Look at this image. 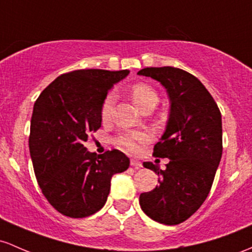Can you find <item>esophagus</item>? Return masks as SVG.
<instances>
[{"label":"esophagus","instance_id":"esophagus-1","mask_svg":"<svg viewBox=\"0 0 252 252\" xmlns=\"http://www.w3.org/2000/svg\"><path fill=\"white\" fill-rule=\"evenodd\" d=\"M130 165L134 168H136V170H139V168L142 167V164H141V161H139V160H136V159H131L130 160Z\"/></svg>","mask_w":252,"mask_h":252}]
</instances>
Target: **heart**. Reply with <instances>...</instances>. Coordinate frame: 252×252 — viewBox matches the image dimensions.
Here are the masks:
<instances>
[{"mask_svg": "<svg viewBox=\"0 0 252 252\" xmlns=\"http://www.w3.org/2000/svg\"><path fill=\"white\" fill-rule=\"evenodd\" d=\"M131 96L134 99L135 104L143 110L149 105L156 106L158 100V94L153 87L147 84H135L131 87ZM116 101V95L113 92H110L109 94L104 98L103 104H101L100 113L103 120H107L111 116L113 105ZM149 140V132L146 130H135L129 131L126 134H122L116 139V143L122 148L126 149L129 152H136L142 143L147 142Z\"/></svg>", "mask_w": 252, "mask_h": 252, "instance_id": "heart-1", "label": "heart"}]
</instances>
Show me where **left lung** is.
Instances as JSON below:
<instances>
[{
    "label": "left lung",
    "instance_id": "8db88e82",
    "mask_svg": "<svg viewBox=\"0 0 252 252\" xmlns=\"http://www.w3.org/2000/svg\"><path fill=\"white\" fill-rule=\"evenodd\" d=\"M139 75L157 80L166 88L170 115L166 130L154 146L153 156L170 159L165 170L153 162L159 185L140 195L141 209L165 225L183 222L202 206L222 156L221 113L202 82L179 68H145Z\"/></svg>",
    "mask_w": 252,
    "mask_h": 252
}]
</instances>
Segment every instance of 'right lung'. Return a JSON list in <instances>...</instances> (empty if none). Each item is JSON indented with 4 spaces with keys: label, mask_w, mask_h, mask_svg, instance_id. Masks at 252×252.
<instances>
[{
    "label": "right lung",
    "mask_w": 252,
    "mask_h": 252,
    "mask_svg": "<svg viewBox=\"0 0 252 252\" xmlns=\"http://www.w3.org/2000/svg\"><path fill=\"white\" fill-rule=\"evenodd\" d=\"M129 70L80 69L50 84L33 106L29 146L37 182L49 203L69 218L100 211L115 173L129 167L118 149L96 156L84 143L101 126V104Z\"/></svg>",
    "instance_id": "obj_1"
}]
</instances>
